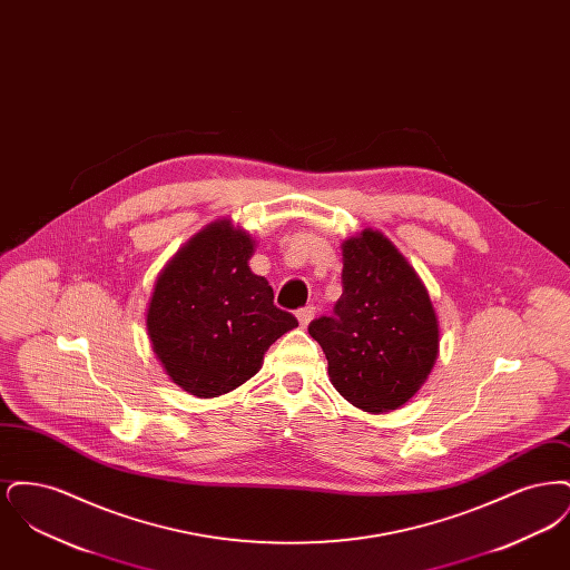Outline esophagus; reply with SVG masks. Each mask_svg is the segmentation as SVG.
Wrapping results in <instances>:
<instances>
[{
  "instance_id": "1",
  "label": "esophagus",
  "mask_w": 570,
  "mask_h": 570,
  "mask_svg": "<svg viewBox=\"0 0 570 570\" xmlns=\"http://www.w3.org/2000/svg\"><path fill=\"white\" fill-rule=\"evenodd\" d=\"M314 316H316V307H314V305L301 307L297 312L298 325L305 328V326L309 325V323L314 321Z\"/></svg>"
}]
</instances>
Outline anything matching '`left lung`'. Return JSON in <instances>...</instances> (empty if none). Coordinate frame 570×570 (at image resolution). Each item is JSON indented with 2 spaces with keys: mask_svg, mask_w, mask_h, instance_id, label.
I'll return each instance as SVG.
<instances>
[{
  "mask_svg": "<svg viewBox=\"0 0 570 570\" xmlns=\"http://www.w3.org/2000/svg\"><path fill=\"white\" fill-rule=\"evenodd\" d=\"M344 293L307 331L328 379L353 406L380 414L404 406L434 370L440 326L425 284L382 233L342 244Z\"/></svg>",
  "mask_w": 570,
  "mask_h": 570,
  "instance_id": "8db88e82",
  "label": "left lung"
}]
</instances>
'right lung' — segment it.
I'll return each mask as SVG.
<instances>
[{"label": "right lung", "instance_id": "obj_1", "mask_svg": "<svg viewBox=\"0 0 570 570\" xmlns=\"http://www.w3.org/2000/svg\"><path fill=\"white\" fill-rule=\"evenodd\" d=\"M254 239L228 219L196 233L164 267L147 309V335L164 372L196 397H217L252 379L273 342L298 325L273 305L249 269Z\"/></svg>", "mask_w": 570, "mask_h": 570}]
</instances>
